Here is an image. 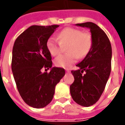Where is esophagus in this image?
I'll list each match as a JSON object with an SVG mask.
<instances>
[{"label":"esophagus","mask_w":125,"mask_h":125,"mask_svg":"<svg viewBox=\"0 0 125 125\" xmlns=\"http://www.w3.org/2000/svg\"><path fill=\"white\" fill-rule=\"evenodd\" d=\"M66 72H67V73H70V71L68 70H66Z\"/></svg>","instance_id":"esophagus-1"}]
</instances>
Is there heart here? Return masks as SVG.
Here are the masks:
<instances>
[{
	"mask_svg": "<svg viewBox=\"0 0 125 125\" xmlns=\"http://www.w3.org/2000/svg\"><path fill=\"white\" fill-rule=\"evenodd\" d=\"M58 39L50 37L47 41V49L53 56L62 52L63 46L68 45L66 55H61L55 58V65L68 68L76 62L78 57L82 59L89 53L92 45V36L89 33H82L80 29L67 27L57 35Z\"/></svg>",
	"mask_w": 125,
	"mask_h": 125,
	"instance_id": "b5f03b06",
	"label": "heart"
}]
</instances>
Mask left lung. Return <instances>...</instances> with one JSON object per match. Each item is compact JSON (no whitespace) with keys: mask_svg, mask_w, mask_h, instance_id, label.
<instances>
[{"mask_svg":"<svg viewBox=\"0 0 125 125\" xmlns=\"http://www.w3.org/2000/svg\"><path fill=\"white\" fill-rule=\"evenodd\" d=\"M76 25L90 30L92 45L88 55L76 65L78 70L71 72L74 81L70 86V94L77 104L88 107L99 100L107 83L111 71L112 47L106 34L95 23Z\"/></svg>","mask_w":125,"mask_h":125,"instance_id":"1","label":"left lung"}]
</instances>
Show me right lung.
I'll list each match as a JSON object with an SVG mask.
<instances>
[{"label":"right lung","mask_w":125,"mask_h":125,"mask_svg":"<svg viewBox=\"0 0 125 125\" xmlns=\"http://www.w3.org/2000/svg\"><path fill=\"white\" fill-rule=\"evenodd\" d=\"M57 25H33L15 40L12 48V72L21 96L27 104L41 108L52 102L55 88L65 75L63 68L52 67L47 41ZM51 69L49 73L41 72Z\"/></svg>","instance_id":"obj_1"}]
</instances>
